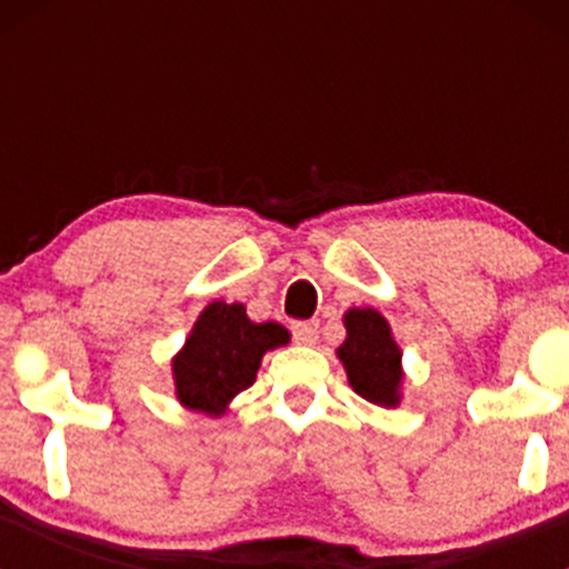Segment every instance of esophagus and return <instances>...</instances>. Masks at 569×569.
<instances>
[{
    "label": "esophagus",
    "instance_id": "34e87169",
    "mask_svg": "<svg viewBox=\"0 0 569 569\" xmlns=\"http://www.w3.org/2000/svg\"><path fill=\"white\" fill-rule=\"evenodd\" d=\"M291 336H295L297 343L311 347V343L319 341V321H295L291 325Z\"/></svg>",
    "mask_w": 569,
    "mask_h": 569
}]
</instances>
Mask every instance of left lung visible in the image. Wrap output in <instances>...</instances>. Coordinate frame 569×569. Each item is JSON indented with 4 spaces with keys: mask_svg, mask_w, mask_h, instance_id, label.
Segmentation results:
<instances>
[{
    "mask_svg": "<svg viewBox=\"0 0 569 569\" xmlns=\"http://www.w3.org/2000/svg\"><path fill=\"white\" fill-rule=\"evenodd\" d=\"M347 341L338 347L349 386L371 405H399L401 352L391 338V327L371 308H352L343 317Z\"/></svg>",
    "mask_w": 569,
    "mask_h": 569,
    "instance_id": "8db88e82",
    "label": "left lung"
}]
</instances>
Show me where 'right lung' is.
<instances>
[{"instance_id": "add662e5", "label": "right lung", "mask_w": 569, "mask_h": 569, "mask_svg": "<svg viewBox=\"0 0 569 569\" xmlns=\"http://www.w3.org/2000/svg\"><path fill=\"white\" fill-rule=\"evenodd\" d=\"M286 341V327L256 325L239 302H211L173 360L178 399L189 410L220 416L233 396L256 382L263 352Z\"/></svg>"}]
</instances>
